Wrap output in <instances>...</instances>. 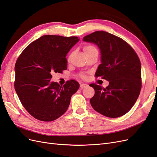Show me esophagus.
Listing matches in <instances>:
<instances>
[{
    "mask_svg": "<svg viewBox=\"0 0 157 157\" xmlns=\"http://www.w3.org/2000/svg\"><path fill=\"white\" fill-rule=\"evenodd\" d=\"M88 85L86 84H84V83L80 84V88L82 89L84 88H86V87H88Z\"/></svg>",
    "mask_w": 157,
    "mask_h": 157,
    "instance_id": "34e87169",
    "label": "esophagus"
}]
</instances>
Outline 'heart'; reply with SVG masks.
Returning a JSON list of instances; mask_svg holds the SVG:
<instances>
[{"mask_svg": "<svg viewBox=\"0 0 157 157\" xmlns=\"http://www.w3.org/2000/svg\"><path fill=\"white\" fill-rule=\"evenodd\" d=\"M84 50V52H85V53H86V54L89 53V52H93V51L97 50L96 48H95V47H94V46H92V45H88V46H85Z\"/></svg>", "mask_w": 157, "mask_h": 157, "instance_id": "obj_1", "label": "heart"}]
</instances>
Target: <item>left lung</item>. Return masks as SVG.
<instances>
[{"mask_svg": "<svg viewBox=\"0 0 157 157\" xmlns=\"http://www.w3.org/2000/svg\"><path fill=\"white\" fill-rule=\"evenodd\" d=\"M83 41L96 44L100 50L101 64L96 77L109 81L106 88L96 84L90 103L95 111L111 118L125 115L134 106L141 88V66L134 50L121 38L105 31L85 36Z\"/></svg>", "mask_w": 157, "mask_h": 157, "instance_id": "left-lung-1", "label": "left lung"}]
</instances>
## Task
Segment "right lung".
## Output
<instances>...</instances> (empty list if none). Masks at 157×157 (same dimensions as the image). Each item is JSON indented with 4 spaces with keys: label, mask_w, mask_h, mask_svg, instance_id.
Returning <instances> with one entry per match:
<instances>
[{
    "label": "right lung",
    "mask_w": 157,
    "mask_h": 157,
    "mask_svg": "<svg viewBox=\"0 0 157 157\" xmlns=\"http://www.w3.org/2000/svg\"><path fill=\"white\" fill-rule=\"evenodd\" d=\"M79 40L77 36L44 35L27 46L17 58L14 87L23 106L36 119L54 121L67 110L80 85L71 80L60 86L51 81L52 73L67 69L65 57Z\"/></svg>",
    "instance_id": "add662e5"
}]
</instances>
